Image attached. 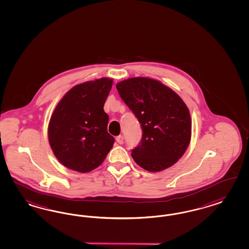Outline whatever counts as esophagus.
Wrapping results in <instances>:
<instances>
[{"label": "esophagus", "instance_id": "34e87169", "mask_svg": "<svg viewBox=\"0 0 249 249\" xmlns=\"http://www.w3.org/2000/svg\"><path fill=\"white\" fill-rule=\"evenodd\" d=\"M116 142H117L118 144L122 145V144L124 143V138H123V136H119V137H117V138H116Z\"/></svg>", "mask_w": 249, "mask_h": 249}]
</instances>
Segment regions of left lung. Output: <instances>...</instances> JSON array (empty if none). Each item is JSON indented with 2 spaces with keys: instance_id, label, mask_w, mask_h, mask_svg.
<instances>
[{
  "instance_id": "obj_1",
  "label": "left lung",
  "mask_w": 249,
  "mask_h": 249,
  "mask_svg": "<svg viewBox=\"0 0 249 249\" xmlns=\"http://www.w3.org/2000/svg\"><path fill=\"white\" fill-rule=\"evenodd\" d=\"M116 89L143 130L140 144L132 149L134 160L152 173L174 165L191 140V116L182 98L160 81L142 76L120 81Z\"/></svg>"
}]
</instances>
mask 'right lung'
I'll return each mask as SVG.
<instances>
[{
    "label": "right lung",
    "mask_w": 249,
    "mask_h": 249,
    "mask_svg": "<svg viewBox=\"0 0 249 249\" xmlns=\"http://www.w3.org/2000/svg\"><path fill=\"white\" fill-rule=\"evenodd\" d=\"M113 79L102 77L73 87L56 105L48 126V139L56 159L78 173L102 164L114 143L107 131L103 110Z\"/></svg>",
    "instance_id": "right-lung-1"
}]
</instances>
